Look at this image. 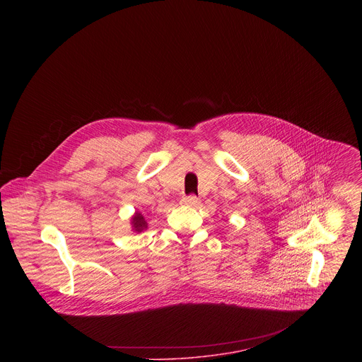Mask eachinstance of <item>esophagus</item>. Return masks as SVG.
<instances>
[{
	"mask_svg": "<svg viewBox=\"0 0 362 362\" xmlns=\"http://www.w3.org/2000/svg\"><path fill=\"white\" fill-rule=\"evenodd\" d=\"M182 202H183L185 204L194 206V204H197V203H199V199H197L194 194H187V196H185V197L182 199Z\"/></svg>",
	"mask_w": 362,
	"mask_h": 362,
	"instance_id": "esophagus-1",
	"label": "esophagus"
}]
</instances>
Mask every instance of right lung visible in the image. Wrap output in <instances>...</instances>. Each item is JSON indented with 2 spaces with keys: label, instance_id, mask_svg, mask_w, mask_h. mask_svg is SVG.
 Segmentation results:
<instances>
[{
  "label": "right lung",
  "instance_id": "1",
  "mask_svg": "<svg viewBox=\"0 0 362 362\" xmlns=\"http://www.w3.org/2000/svg\"><path fill=\"white\" fill-rule=\"evenodd\" d=\"M132 225H133V230L134 232H143L144 229H147V222L144 221L141 214H136L134 218L132 219Z\"/></svg>",
  "mask_w": 362,
  "mask_h": 362
}]
</instances>
